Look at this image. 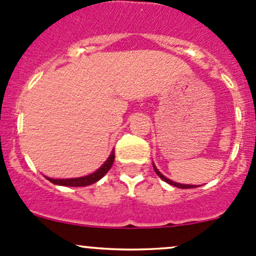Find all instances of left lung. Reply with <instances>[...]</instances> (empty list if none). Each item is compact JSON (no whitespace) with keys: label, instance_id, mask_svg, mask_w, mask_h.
<instances>
[{"label":"left lung","instance_id":"obj_1","mask_svg":"<svg viewBox=\"0 0 256 256\" xmlns=\"http://www.w3.org/2000/svg\"><path fill=\"white\" fill-rule=\"evenodd\" d=\"M153 168H154V171H156V175H158L159 178L162 180V181H165V182H166V184H171V186H175V187H178V188H194V187H198V186H194V184H178V182H174L172 180L165 178V176L162 175V174L160 172L158 169H156V165H154V162H153Z\"/></svg>","mask_w":256,"mask_h":256}]
</instances>
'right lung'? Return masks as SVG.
I'll return each instance as SVG.
<instances>
[{"instance_id": "right-lung-1", "label": "right lung", "mask_w": 256, "mask_h": 256, "mask_svg": "<svg viewBox=\"0 0 256 256\" xmlns=\"http://www.w3.org/2000/svg\"><path fill=\"white\" fill-rule=\"evenodd\" d=\"M115 159V153L114 150H112L110 156H108V159L103 162L102 166L100 169H97L94 172L90 174V175L86 176H81V178H47L44 176L52 184H58V186H69V187H84V186H90V184H94V182L100 181L103 176L110 170L112 165H113Z\"/></svg>"}]
</instances>
